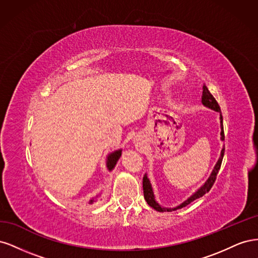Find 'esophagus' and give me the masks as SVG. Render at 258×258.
I'll return each mask as SVG.
<instances>
[{"instance_id":"obj_1","label":"esophagus","mask_w":258,"mask_h":258,"mask_svg":"<svg viewBox=\"0 0 258 258\" xmlns=\"http://www.w3.org/2000/svg\"><path fill=\"white\" fill-rule=\"evenodd\" d=\"M135 143H136L137 150H139V151H142V150H144V143H143L142 141H140V140H137V141H136Z\"/></svg>"}]
</instances>
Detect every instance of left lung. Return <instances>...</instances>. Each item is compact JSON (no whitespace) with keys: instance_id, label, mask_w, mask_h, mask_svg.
I'll list each match as a JSON object with an SVG mask.
<instances>
[{"instance_id":"obj_1","label":"left lung","mask_w":258,"mask_h":258,"mask_svg":"<svg viewBox=\"0 0 258 258\" xmlns=\"http://www.w3.org/2000/svg\"><path fill=\"white\" fill-rule=\"evenodd\" d=\"M201 101H202V104H204L206 107L210 108V110H213L215 112H217L218 114H220V122H221V140L222 141H224L225 140V136H224V128H223V116H222V112H221V108H220V105H218V103L216 102V100L214 99V97L211 95V92L209 91V89L207 88V86L205 85L204 86V91H202V98H201ZM224 153H225V146H223L222 151H221V156L220 158H218L216 165L212 171V173L210 174L209 178L206 181V183L202 185L200 188L198 190L195 191L191 196L185 200L184 202H182L181 205L175 207V208H166V207H162L161 205H159L157 200H156V197H155V194H154V190H153V186H152V183L150 181V178H148L147 174L145 173L144 177H143V192H144V198L147 202V205L152 207L154 210L158 211V212H172V211H175V210H179L182 209L186 206H188L190 202H192L194 200H196L198 198H201L202 196H204L205 194L209 192L210 189L212 188V186L215 182L216 179V175L218 173V171H220L221 169V165H222V161H223V157H224Z\"/></svg>"}]
</instances>
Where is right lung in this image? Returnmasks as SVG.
Wrapping results in <instances>:
<instances>
[{
  "label": "right lung",
  "mask_w": 258,
  "mask_h": 258,
  "mask_svg": "<svg viewBox=\"0 0 258 258\" xmlns=\"http://www.w3.org/2000/svg\"><path fill=\"white\" fill-rule=\"evenodd\" d=\"M121 152H122V150H117V151H114V152L111 153V154H108V156L106 157V168H107L108 171H112V170L115 168L117 161H118V159L120 158ZM99 196H100V195H98V196H96V197L91 198V199L89 200V204L92 205L93 202H96V201H97V198H98Z\"/></svg>",
  "instance_id": "right-lung-1"
}]
</instances>
